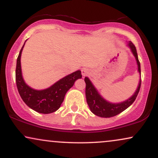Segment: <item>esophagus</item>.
<instances>
[{"instance_id":"obj_1","label":"esophagus","mask_w":158,"mask_h":158,"mask_svg":"<svg viewBox=\"0 0 158 158\" xmlns=\"http://www.w3.org/2000/svg\"><path fill=\"white\" fill-rule=\"evenodd\" d=\"M88 73H89V71H88V70L87 68H83L82 70H81V74H82L83 77L87 76Z\"/></svg>"}]
</instances>
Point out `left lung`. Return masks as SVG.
<instances>
[{
  "mask_svg": "<svg viewBox=\"0 0 158 158\" xmlns=\"http://www.w3.org/2000/svg\"><path fill=\"white\" fill-rule=\"evenodd\" d=\"M128 46L131 48L132 53L135 56L136 61H137V66H138V72L141 74L140 63L139 61L137 50H136L135 44L131 42V41H129ZM85 84H86L85 95H86L87 103H88L90 110L95 115L99 116V117H106V118L114 117V116L120 114L121 112H123V110H125L126 108H128V107L131 106L132 103L135 102L136 98H137V94H138L139 89H140L141 85L140 79V80L139 81V85L137 87V89L131 97H130L128 99L120 103H110L101 97L100 94L98 93L97 89L94 88L93 84H92L91 81H90V79L88 77L85 78Z\"/></svg>",
  "mask_w": 158,
  "mask_h": 158,
  "instance_id": "8db88e82",
  "label": "left lung"
}]
</instances>
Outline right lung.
<instances>
[{
	"mask_svg": "<svg viewBox=\"0 0 158 158\" xmlns=\"http://www.w3.org/2000/svg\"><path fill=\"white\" fill-rule=\"evenodd\" d=\"M23 46L24 44L19 52L16 64L15 81L19 93L23 102L32 110L41 114L52 113L60 108L65 94L73 86L75 81L81 79V71L77 70L66 76L47 89H32L24 82L21 73V56Z\"/></svg>",
	"mask_w": 158,
	"mask_h": 158,
	"instance_id": "1",
	"label": "right lung"
}]
</instances>
